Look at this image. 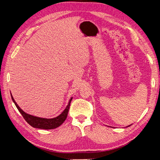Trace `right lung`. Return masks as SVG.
Instances as JSON below:
<instances>
[{
  "label": "right lung",
  "instance_id": "add662e5",
  "mask_svg": "<svg viewBox=\"0 0 160 160\" xmlns=\"http://www.w3.org/2000/svg\"><path fill=\"white\" fill-rule=\"evenodd\" d=\"M12 98L13 102H14L16 105V107H17V108H18V110L19 111L20 113H21V115H22V117L24 118V119H25V121L28 122L29 125H31L32 127L37 128H41V129L56 128L62 124L64 122V120H66V118L67 117V114H68V112H69V107L71 104V101L72 100V98H71L65 109H64L62 113L60 115H58V116L54 118H52V119H45V118H40L38 117H35V116H33V115L27 114L18 106V104H16L15 100H13L12 96Z\"/></svg>",
  "mask_w": 160,
  "mask_h": 160
}]
</instances>
